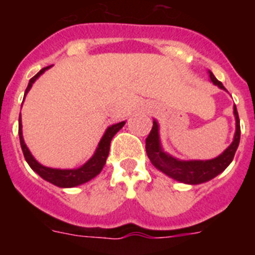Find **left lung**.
<instances>
[{"label":"left lung","mask_w":255,"mask_h":255,"mask_svg":"<svg viewBox=\"0 0 255 255\" xmlns=\"http://www.w3.org/2000/svg\"><path fill=\"white\" fill-rule=\"evenodd\" d=\"M209 78L213 84L218 85L221 89H225L224 84L217 80L211 71H209ZM234 114H235L236 119V132L234 136V141L222 154L218 155L217 158L209 159V161H179V159L166 154L161 148L158 125L155 121H153L152 130L145 139V150H147L148 158L154 164V167L180 182L197 185V184H202V182L213 179L231 163L239 147V143H240V120H239L236 106L234 107Z\"/></svg>","instance_id":"8db88e82"}]
</instances>
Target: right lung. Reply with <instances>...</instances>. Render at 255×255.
<instances>
[{
  "label": "right lung",
  "mask_w": 255,
  "mask_h": 255,
  "mask_svg": "<svg viewBox=\"0 0 255 255\" xmlns=\"http://www.w3.org/2000/svg\"><path fill=\"white\" fill-rule=\"evenodd\" d=\"M49 67L51 66L43 67V69L40 70L37 75H34L30 80H29V84L25 89V96L29 92V89L31 88V85H33V83H34L47 69H49ZM124 125H125V121H121V123L110 126V128L106 130L102 139H101L100 144H98V148H97L93 157H92L87 163L83 164L82 167L76 168V170H58V168H49V167H46V166H42L39 162L35 161L34 157L31 155L30 152H29L26 144L24 143V139H22V131H21V120L19 119L20 145H21L24 157H25L26 162H28V164L31 167V170L35 171V172H37L42 179L47 180L48 182H51V184H53V185L56 186H60V188H73V186H78L80 185V184H84V182L89 181V180L96 177L97 175L102 171L103 166H105L106 163V159H107L108 157V153H110V144H111L112 138H114V135L116 134V132L119 131Z\"/></svg>",
  "instance_id": "add662e5"
}]
</instances>
